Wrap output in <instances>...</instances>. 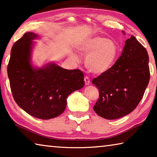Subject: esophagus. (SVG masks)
<instances>
[{
    "label": "esophagus",
    "instance_id": "obj_1",
    "mask_svg": "<svg viewBox=\"0 0 157 157\" xmlns=\"http://www.w3.org/2000/svg\"><path fill=\"white\" fill-rule=\"evenodd\" d=\"M84 82H85V84L86 85H89L90 84V79H89V77H87V76H86L84 78Z\"/></svg>",
    "mask_w": 157,
    "mask_h": 157
}]
</instances>
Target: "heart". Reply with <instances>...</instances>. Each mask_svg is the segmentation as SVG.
<instances>
[{"label":"heart","mask_w":157,"mask_h":157,"mask_svg":"<svg viewBox=\"0 0 157 157\" xmlns=\"http://www.w3.org/2000/svg\"><path fill=\"white\" fill-rule=\"evenodd\" d=\"M78 52L86 55L85 66L94 74H102L113 66L118 54V48L111 39L102 36H94L82 41L77 47ZM78 59V56L73 55Z\"/></svg>","instance_id":"b5f03b06"}]
</instances>
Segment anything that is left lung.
I'll list each match as a JSON object with an SVG mask.
<instances>
[{"instance_id": "obj_1", "label": "left lung", "mask_w": 157, "mask_h": 157, "mask_svg": "<svg viewBox=\"0 0 157 157\" xmlns=\"http://www.w3.org/2000/svg\"><path fill=\"white\" fill-rule=\"evenodd\" d=\"M148 63L147 50L132 35L111 69L93 79L92 84L98 88L100 94L94 107L95 112L108 120L131 113L142 99L149 83Z\"/></svg>"}]
</instances>
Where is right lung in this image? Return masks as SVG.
<instances>
[{"mask_svg":"<svg viewBox=\"0 0 157 157\" xmlns=\"http://www.w3.org/2000/svg\"><path fill=\"white\" fill-rule=\"evenodd\" d=\"M37 39L38 34L29 32L13 45L7 75L17 104L30 116L48 120L64 111L68 95L84 86V74L54 62L34 66L31 56Z\"/></svg>","mask_w":157,"mask_h":157,"instance_id":"obj_1","label":"right lung"}]
</instances>
